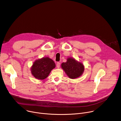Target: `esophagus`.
Instances as JSON below:
<instances>
[{"instance_id":"34e87169","label":"esophagus","mask_w":121,"mask_h":121,"mask_svg":"<svg viewBox=\"0 0 121 121\" xmlns=\"http://www.w3.org/2000/svg\"><path fill=\"white\" fill-rule=\"evenodd\" d=\"M60 62H57V67L58 68H59L60 67Z\"/></svg>"}]
</instances>
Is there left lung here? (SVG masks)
<instances>
[{"instance_id": "left-lung-1", "label": "left lung", "mask_w": 121, "mask_h": 121, "mask_svg": "<svg viewBox=\"0 0 121 121\" xmlns=\"http://www.w3.org/2000/svg\"><path fill=\"white\" fill-rule=\"evenodd\" d=\"M61 67L67 75L72 79L81 76L84 70L83 64L71 57L67 58V61L61 63Z\"/></svg>"}]
</instances>
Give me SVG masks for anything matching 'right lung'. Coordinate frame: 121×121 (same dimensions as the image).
Instances as JSON below:
<instances>
[{"mask_svg": "<svg viewBox=\"0 0 121 121\" xmlns=\"http://www.w3.org/2000/svg\"><path fill=\"white\" fill-rule=\"evenodd\" d=\"M54 61L49 57H43L36 60L30 68L32 75L37 79L42 80L46 79L51 71L55 68Z\"/></svg>", "mask_w": 121, "mask_h": 121, "instance_id": "add662e5", "label": "right lung"}]
</instances>
